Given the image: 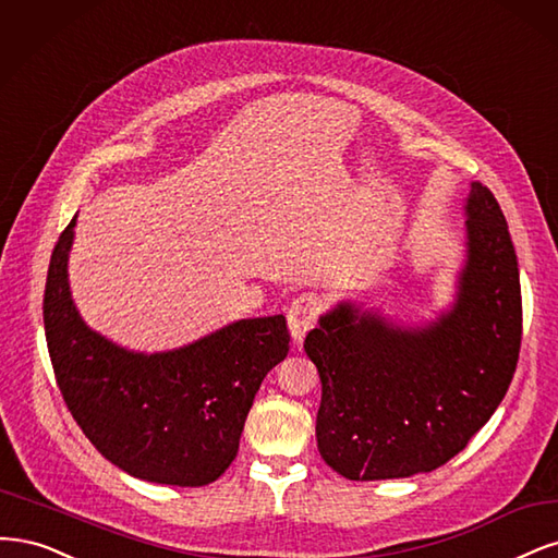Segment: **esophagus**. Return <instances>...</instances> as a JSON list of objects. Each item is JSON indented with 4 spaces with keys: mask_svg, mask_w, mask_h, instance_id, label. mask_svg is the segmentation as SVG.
<instances>
[{
    "mask_svg": "<svg viewBox=\"0 0 558 558\" xmlns=\"http://www.w3.org/2000/svg\"><path fill=\"white\" fill-rule=\"evenodd\" d=\"M322 311V299L317 294H301L287 308V327H290L294 345H301L305 333H308Z\"/></svg>",
    "mask_w": 558,
    "mask_h": 558,
    "instance_id": "esophagus-1",
    "label": "esophagus"
}]
</instances>
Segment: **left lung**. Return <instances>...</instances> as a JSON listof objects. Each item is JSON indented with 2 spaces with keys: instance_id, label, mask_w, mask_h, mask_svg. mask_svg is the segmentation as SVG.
Wrapping results in <instances>:
<instances>
[{
  "instance_id": "1",
  "label": "left lung",
  "mask_w": 558,
  "mask_h": 558,
  "mask_svg": "<svg viewBox=\"0 0 558 558\" xmlns=\"http://www.w3.org/2000/svg\"><path fill=\"white\" fill-rule=\"evenodd\" d=\"M463 259L445 308L417 322L343 299L303 350L317 366V449L348 480L436 471L469 445L506 397L521 343L514 245L494 194L463 202Z\"/></svg>"
}]
</instances>
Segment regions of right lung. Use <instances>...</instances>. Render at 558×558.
<instances>
[{
    "mask_svg": "<svg viewBox=\"0 0 558 558\" xmlns=\"http://www.w3.org/2000/svg\"><path fill=\"white\" fill-rule=\"evenodd\" d=\"M76 218L52 250L44 327L71 415L104 459L132 477L204 487L239 452L255 393L290 352L282 315L229 322L187 345L138 352L81 317L69 284Z\"/></svg>",
    "mask_w": 558,
    "mask_h": 558,
    "instance_id": "obj_1",
    "label": "right lung"
}]
</instances>
